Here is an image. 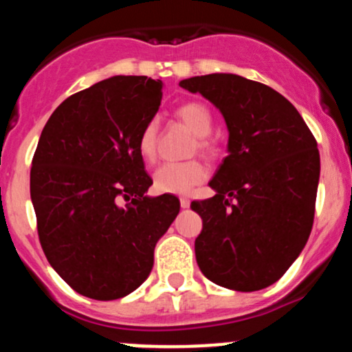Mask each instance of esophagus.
I'll return each mask as SVG.
<instances>
[{"label": "esophagus", "instance_id": "34e87169", "mask_svg": "<svg viewBox=\"0 0 352 352\" xmlns=\"http://www.w3.org/2000/svg\"><path fill=\"white\" fill-rule=\"evenodd\" d=\"M180 207L182 208H188L190 207V199H188V197H180Z\"/></svg>", "mask_w": 352, "mask_h": 352}]
</instances>
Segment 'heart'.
Listing matches in <instances>:
<instances>
[{"label": "heart", "mask_w": 352, "mask_h": 352, "mask_svg": "<svg viewBox=\"0 0 352 352\" xmlns=\"http://www.w3.org/2000/svg\"><path fill=\"white\" fill-rule=\"evenodd\" d=\"M175 117L195 134L192 151H199L207 159H217L218 145L208 134L213 127V116L210 107L200 100H190L175 109ZM159 125L151 120L142 127L137 148L145 160H152L157 152ZM207 179V168L199 160L188 162H168L153 172V188L159 193H188L195 185Z\"/></svg>", "instance_id": "1"}]
</instances>
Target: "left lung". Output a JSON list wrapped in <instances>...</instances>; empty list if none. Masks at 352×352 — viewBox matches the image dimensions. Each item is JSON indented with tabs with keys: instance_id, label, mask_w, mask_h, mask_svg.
<instances>
[{
	"instance_id": "left-lung-1",
	"label": "left lung",
	"mask_w": 352,
	"mask_h": 352,
	"mask_svg": "<svg viewBox=\"0 0 352 352\" xmlns=\"http://www.w3.org/2000/svg\"><path fill=\"white\" fill-rule=\"evenodd\" d=\"M180 87L220 109L228 127V155L210 180L217 193L190 205L204 221L197 263L218 286L263 289L300 256L313 228L316 139L288 99L256 80L207 74Z\"/></svg>"
}]
</instances>
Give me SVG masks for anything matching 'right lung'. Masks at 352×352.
<instances>
[{
    "label": "right lung",
    "mask_w": 352,
    "mask_h": 352,
    "mask_svg": "<svg viewBox=\"0 0 352 352\" xmlns=\"http://www.w3.org/2000/svg\"><path fill=\"white\" fill-rule=\"evenodd\" d=\"M160 100V79L114 76L64 100L39 137L31 167L39 241L82 296L111 301L139 288L179 215L177 197L145 195L152 179L137 148Z\"/></svg>",
    "instance_id": "right-lung-1"
}]
</instances>
